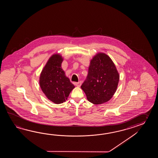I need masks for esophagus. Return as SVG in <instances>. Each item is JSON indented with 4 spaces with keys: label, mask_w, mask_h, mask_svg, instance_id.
Returning <instances> with one entry per match:
<instances>
[{
    "label": "esophagus",
    "mask_w": 158,
    "mask_h": 158,
    "mask_svg": "<svg viewBox=\"0 0 158 158\" xmlns=\"http://www.w3.org/2000/svg\"><path fill=\"white\" fill-rule=\"evenodd\" d=\"M81 84H82V82L80 81V82H77V83H76V86L78 87H80L81 86Z\"/></svg>",
    "instance_id": "obj_1"
}]
</instances>
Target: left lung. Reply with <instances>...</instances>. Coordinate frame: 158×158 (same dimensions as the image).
<instances>
[{
  "instance_id": "obj_1",
  "label": "left lung",
  "mask_w": 158,
  "mask_h": 158,
  "mask_svg": "<svg viewBox=\"0 0 158 158\" xmlns=\"http://www.w3.org/2000/svg\"><path fill=\"white\" fill-rule=\"evenodd\" d=\"M119 79V73L110 57L104 52H98L91 59L87 78L81 87L91 103L103 104L114 96Z\"/></svg>"
}]
</instances>
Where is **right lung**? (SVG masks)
Returning <instances> with one entry per match:
<instances>
[{
    "label": "right lung",
    "mask_w": 158,
    "mask_h": 158,
    "mask_svg": "<svg viewBox=\"0 0 158 158\" xmlns=\"http://www.w3.org/2000/svg\"><path fill=\"white\" fill-rule=\"evenodd\" d=\"M63 61V57L60 54L52 55L40 76L41 90L47 99L55 104L65 102L75 87L61 68Z\"/></svg>",
    "instance_id": "obj_1"
}]
</instances>
